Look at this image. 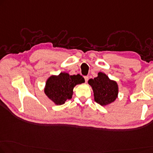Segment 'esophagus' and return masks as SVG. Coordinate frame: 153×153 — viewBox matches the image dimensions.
<instances>
[{
  "label": "esophagus",
  "instance_id": "esophagus-1",
  "mask_svg": "<svg viewBox=\"0 0 153 153\" xmlns=\"http://www.w3.org/2000/svg\"><path fill=\"white\" fill-rule=\"evenodd\" d=\"M84 79H85L86 82H87L88 80V76H84Z\"/></svg>",
  "mask_w": 153,
  "mask_h": 153
}]
</instances>
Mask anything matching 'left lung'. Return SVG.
<instances>
[{
    "instance_id": "1",
    "label": "left lung",
    "mask_w": 153,
    "mask_h": 153,
    "mask_svg": "<svg viewBox=\"0 0 153 153\" xmlns=\"http://www.w3.org/2000/svg\"><path fill=\"white\" fill-rule=\"evenodd\" d=\"M88 83L92 87L94 100L102 106L112 103L118 96V85L104 73L100 72L97 77L90 79Z\"/></svg>"
}]
</instances>
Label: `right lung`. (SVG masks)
I'll use <instances>...</instances> for the list:
<instances>
[{"label":"right lung","mask_w":153,"mask_h":153,"mask_svg":"<svg viewBox=\"0 0 153 153\" xmlns=\"http://www.w3.org/2000/svg\"><path fill=\"white\" fill-rule=\"evenodd\" d=\"M84 82L79 74L70 76L67 73H60L58 76H51L47 79L45 93L56 105H62L67 100L71 99L75 86Z\"/></svg>","instance_id":"right-lung-1"}]
</instances>
